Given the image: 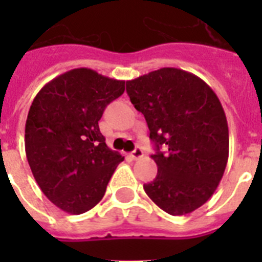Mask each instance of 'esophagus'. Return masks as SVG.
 Returning <instances> with one entry per match:
<instances>
[{
	"label": "esophagus",
	"instance_id": "1",
	"mask_svg": "<svg viewBox=\"0 0 262 262\" xmlns=\"http://www.w3.org/2000/svg\"><path fill=\"white\" fill-rule=\"evenodd\" d=\"M143 155H144V152H143L142 148L136 147L135 149L133 151V154H131V156H133L135 160H138V159H140V157H143Z\"/></svg>",
	"mask_w": 262,
	"mask_h": 262
}]
</instances>
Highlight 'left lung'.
<instances>
[{"label": "left lung", "instance_id": "8db88e82", "mask_svg": "<svg viewBox=\"0 0 262 262\" xmlns=\"http://www.w3.org/2000/svg\"><path fill=\"white\" fill-rule=\"evenodd\" d=\"M126 90L156 145L151 157L157 176L143 186L145 193L168 214L193 212L211 198L228 160V124L221 101L202 78L177 68L127 81Z\"/></svg>", "mask_w": 262, "mask_h": 262}]
</instances>
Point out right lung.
<instances>
[{
    "instance_id": "obj_1",
    "label": "right lung",
    "mask_w": 262,
    "mask_h": 262,
    "mask_svg": "<svg viewBox=\"0 0 262 262\" xmlns=\"http://www.w3.org/2000/svg\"><path fill=\"white\" fill-rule=\"evenodd\" d=\"M123 92L124 81L76 68L51 80L32 101L25 128L27 161L40 190L62 211L93 209L123 161L98 126L106 106Z\"/></svg>"
}]
</instances>
